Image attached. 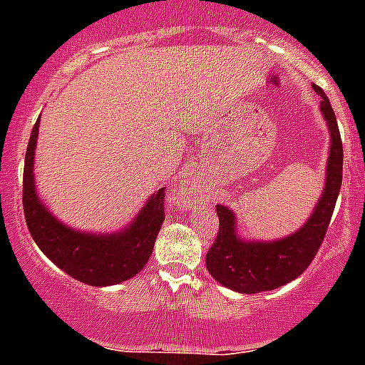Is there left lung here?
I'll use <instances>...</instances> for the list:
<instances>
[{
	"mask_svg": "<svg viewBox=\"0 0 365 365\" xmlns=\"http://www.w3.org/2000/svg\"><path fill=\"white\" fill-rule=\"evenodd\" d=\"M320 109L331 131L327 175L322 199L307 222L294 234L278 241H245L235 234V214L228 206L217 205L219 232L212 248L206 252V269L221 285L243 294L274 291L303 274L314 259L333 217L334 205L341 186L344 148L331 102L318 86Z\"/></svg>",
	"mask_w": 365,
	"mask_h": 365,
	"instance_id": "1",
	"label": "left lung"
}]
</instances>
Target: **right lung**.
Segmentation results:
<instances>
[{"instance_id": "right-lung-1", "label": "right lung", "mask_w": 365, "mask_h": 365, "mask_svg": "<svg viewBox=\"0 0 365 365\" xmlns=\"http://www.w3.org/2000/svg\"><path fill=\"white\" fill-rule=\"evenodd\" d=\"M40 118L32 128L25 153L24 212L29 232L41 252L71 278L93 287L122 283L137 276L148 263L164 221V188L148 199L130 227L115 234H87L66 227L36 195L34 150Z\"/></svg>"}]
</instances>
